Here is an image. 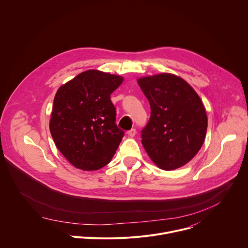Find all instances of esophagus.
Wrapping results in <instances>:
<instances>
[{
    "instance_id": "1",
    "label": "esophagus",
    "mask_w": 248,
    "mask_h": 248,
    "mask_svg": "<svg viewBox=\"0 0 248 248\" xmlns=\"http://www.w3.org/2000/svg\"><path fill=\"white\" fill-rule=\"evenodd\" d=\"M135 134H136V130H135L134 128H132V129H130V130H128V131H127V135H128V136H130V137L135 136Z\"/></svg>"
}]
</instances>
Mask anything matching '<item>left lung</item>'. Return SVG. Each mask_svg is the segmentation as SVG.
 <instances>
[{"label": "left lung", "mask_w": 248, "mask_h": 248, "mask_svg": "<svg viewBox=\"0 0 248 248\" xmlns=\"http://www.w3.org/2000/svg\"><path fill=\"white\" fill-rule=\"evenodd\" d=\"M137 83L151 108L150 120L141 131L148 156L165 170L185 166L206 137L208 119L200 97L185 79L171 74L140 78Z\"/></svg>", "instance_id": "obj_1"}]
</instances>
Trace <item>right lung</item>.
Wrapping results in <instances>:
<instances>
[{"mask_svg": "<svg viewBox=\"0 0 248 248\" xmlns=\"http://www.w3.org/2000/svg\"><path fill=\"white\" fill-rule=\"evenodd\" d=\"M124 78L89 69L62 85L54 98L50 131L76 168L96 170L110 163L124 135L116 124L111 94Z\"/></svg>", "mask_w": 248, "mask_h": 248, "instance_id": "1", "label": "right lung"}]
</instances>
